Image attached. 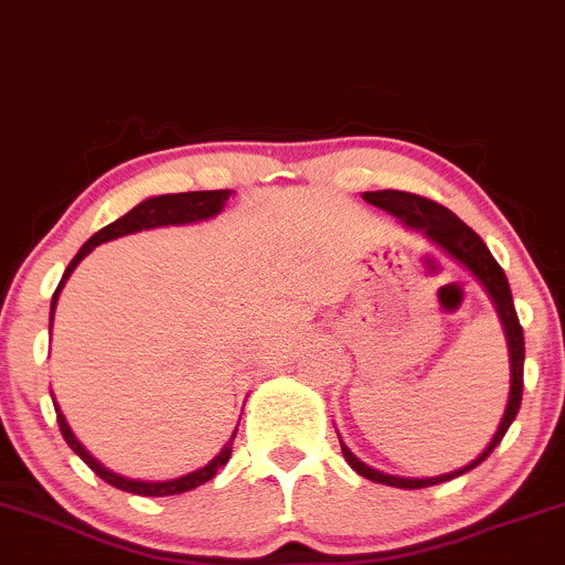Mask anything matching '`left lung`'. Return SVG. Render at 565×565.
Returning a JSON list of instances; mask_svg holds the SVG:
<instances>
[{
  "label": "left lung",
  "instance_id": "1",
  "mask_svg": "<svg viewBox=\"0 0 565 565\" xmlns=\"http://www.w3.org/2000/svg\"><path fill=\"white\" fill-rule=\"evenodd\" d=\"M364 201H369L372 206H380V210L391 212L393 217H398L401 223L406 225L408 231L423 233L427 242H433L446 255L454 257L459 265L470 270L472 276L481 281V287L486 289V295L491 297L494 302L499 321H502L504 337H508V353H510V395H508V406H504L502 423H499L494 438L489 440V446L478 454L472 462L465 465V468L444 472V476L436 478H401V476H387V472H380L369 465L361 462L353 451L348 449L345 444L340 440L342 446V457L345 462L353 468L359 476L369 478L374 483H385V486H395V489H427V486H438L451 481V478L465 476V472L478 468L491 451L497 449L499 440L504 438L508 427L515 419L518 408H521V395H523V355H526V348H523V329L521 321H518L515 305H512V295H510V284L504 270L499 268V263L491 257L489 246L483 244V238L478 236L470 225H465L462 220L454 215L451 210L436 204V201L417 196V193H406V191H366Z\"/></svg>",
  "mask_w": 565,
  "mask_h": 565
}]
</instances>
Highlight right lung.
<instances>
[{
  "instance_id": "add662e5",
  "label": "right lung",
  "mask_w": 565,
  "mask_h": 565,
  "mask_svg": "<svg viewBox=\"0 0 565 565\" xmlns=\"http://www.w3.org/2000/svg\"><path fill=\"white\" fill-rule=\"evenodd\" d=\"M231 196H233V191H188V193H164V196H151V199L140 201L138 206H132V210H129L125 217L114 220L111 225H106V228L97 231L93 238H87V242L82 244V249L76 252V257L68 263L66 274H63V278H61V284H57L53 302H50V329H53V316H55L57 297H61V289L66 287L68 276L74 274L76 265H79L84 257H87L89 252L95 249V246L114 242V238L129 236V233H140V231H151V228H167V225L204 223V220L217 217L220 212L225 210V201H228ZM53 404H55V414H57V425H61V433H63V438H66V444L71 446V451L79 454V457L84 459V465H87V468L93 470L95 476H100L106 483H111L121 491H129V494H140V497L185 494V491H191L201 483L212 481V478L217 476V470L225 468V462L231 459L233 438H236V430H238V427L233 430L228 444H225L223 449H220L217 457L210 459L204 468L188 472V476L172 478V481H135V478H125V476H119V472L108 470L106 465H100V459H95L93 454L84 449L82 440L76 438L74 430L68 427L66 417H63L61 406H57L55 398H53Z\"/></svg>"
}]
</instances>
